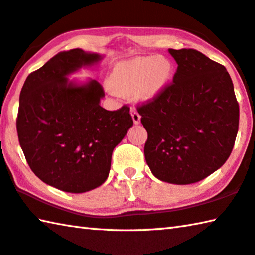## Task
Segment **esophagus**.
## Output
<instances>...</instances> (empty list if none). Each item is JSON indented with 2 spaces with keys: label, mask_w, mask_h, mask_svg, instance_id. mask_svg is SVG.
<instances>
[{
  "label": "esophagus",
  "mask_w": 255,
  "mask_h": 255,
  "mask_svg": "<svg viewBox=\"0 0 255 255\" xmlns=\"http://www.w3.org/2000/svg\"><path fill=\"white\" fill-rule=\"evenodd\" d=\"M131 116H132V120L135 124H139L140 123V115L135 109H131Z\"/></svg>",
  "instance_id": "34e87169"
}]
</instances>
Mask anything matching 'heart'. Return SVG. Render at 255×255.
<instances>
[{"mask_svg":"<svg viewBox=\"0 0 255 255\" xmlns=\"http://www.w3.org/2000/svg\"><path fill=\"white\" fill-rule=\"evenodd\" d=\"M172 72L173 66L167 59L139 57L119 63L110 75L108 85L117 94L148 101L164 90Z\"/></svg>","mask_w":255,"mask_h":255,"instance_id":"obj_1","label":"heart"}]
</instances>
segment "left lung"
I'll use <instances>...</instances> for the list:
<instances>
[{
  "mask_svg": "<svg viewBox=\"0 0 255 255\" xmlns=\"http://www.w3.org/2000/svg\"><path fill=\"white\" fill-rule=\"evenodd\" d=\"M177 62L173 81L156 98L137 105L147 130L145 158L163 182L204 179L232 152L240 109L224 66L194 49H169Z\"/></svg>",
  "mask_w": 255,
  "mask_h": 255,
  "instance_id": "obj_1",
  "label": "left lung"
}]
</instances>
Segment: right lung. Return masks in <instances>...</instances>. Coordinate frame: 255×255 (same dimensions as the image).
Returning <instances> with one entry per match:
<instances>
[{
    "mask_svg": "<svg viewBox=\"0 0 255 255\" xmlns=\"http://www.w3.org/2000/svg\"><path fill=\"white\" fill-rule=\"evenodd\" d=\"M101 57L81 49L62 51L27 76L16 118L18 141L30 168L63 192L83 193L107 179L114 148L132 126L127 105L100 106L97 80L77 86L67 76Z\"/></svg>",
    "mask_w": 255,
    "mask_h": 255,
    "instance_id": "right-lung-1",
    "label": "right lung"
}]
</instances>
